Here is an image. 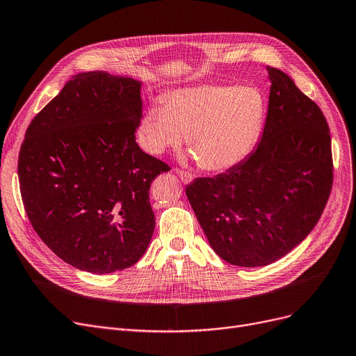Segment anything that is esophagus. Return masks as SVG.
<instances>
[{"label":"esophagus","mask_w":356,"mask_h":356,"mask_svg":"<svg viewBox=\"0 0 356 356\" xmlns=\"http://www.w3.org/2000/svg\"><path fill=\"white\" fill-rule=\"evenodd\" d=\"M176 175L181 179L183 183H191V181L193 180V175H191V173H188V172H184V170L176 168Z\"/></svg>","instance_id":"esophagus-1"}]
</instances>
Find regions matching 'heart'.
Masks as SVG:
<instances>
[{
  "label": "heart",
  "mask_w": 356,
  "mask_h": 356,
  "mask_svg": "<svg viewBox=\"0 0 356 356\" xmlns=\"http://www.w3.org/2000/svg\"><path fill=\"white\" fill-rule=\"evenodd\" d=\"M266 99L250 86L199 84L164 96L151 106L138 129L140 145L152 156L186 143L199 165L224 172L241 163L257 143Z\"/></svg>",
  "instance_id": "b5f03b06"
}]
</instances>
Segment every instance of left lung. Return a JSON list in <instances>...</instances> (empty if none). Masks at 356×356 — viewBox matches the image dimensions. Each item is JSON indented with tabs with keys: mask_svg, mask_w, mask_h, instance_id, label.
Returning a JSON list of instances; mask_svg holds the SVG:
<instances>
[{
	"mask_svg": "<svg viewBox=\"0 0 356 356\" xmlns=\"http://www.w3.org/2000/svg\"><path fill=\"white\" fill-rule=\"evenodd\" d=\"M266 70L269 106L257 148L225 173L186 188L213 252L243 268L270 265L298 245L333 184L326 118L285 72Z\"/></svg>",
	"mask_w": 356,
	"mask_h": 356,
	"instance_id": "1",
	"label": "left lung"
}]
</instances>
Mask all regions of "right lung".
I'll return each mask as SVG.
<instances>
[{
	"label": "right lung",
	"instance_id": "right-lung-1",
	"mask_svg": "<svg viewBox=\"0 0 356 356\" xmlns=\"http://www.w3.org/2000/svg\"><path fill=\"white\" fill-rule=\"evenodd\" d=\"M141 118V81L91 71L74 75L26 131L19 154L26 213L42 241L76 269H127L151 241V181L170 167L138 147Z\"/></svg>",
	"mask_w": 356,
	"mask_h": 356
}]
</instances>
